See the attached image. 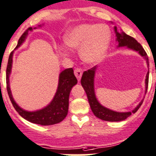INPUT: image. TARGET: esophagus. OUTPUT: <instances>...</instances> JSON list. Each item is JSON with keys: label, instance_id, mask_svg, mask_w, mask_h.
I'll use <instances>...</instances> for the list:
<instances>
[{"label": "esophagus", "instance_id": "34e87169", "mask_svg": "<svg viewBox=\"0 0 156 156\" xmlns=\"http://www.w3.org/2000/svg\"><path fill=\"white\" fill-rule=\"evenodd\" d=\"M75 75L76 76L77 79L79 81L81 78V75H82V70L80 68H75Z\"/></svg>", "mask_w": 156, "mask_h": 156}]
</instances>
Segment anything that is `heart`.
Listing matches in <instances>:
<instances>
[{"mask_svg": "<svg viewBox=\"0 0 156 156\" xmlns=\"http://www.w3.org/2000/svg\"><path fill=\"white\" fill-rule=\"evenodd\" d=\"M66 45L80 50V56L85 62L95 64L102 61L111 41V32L106 26L97 24H81L71 29L65 36ZM61 52L68 55L65 48Z\"/></svg>", "mask_w": 156, "mask_h": 156, "instance_id": "b5f03b06", "label": "heart"}]
</instances>
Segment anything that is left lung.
Segmentation results:
<instances>
[{
    "label": "left lung",
    "instance_id": "left-lung-1",
    "mask_svg": "<svg viewBox=\"0 0 156 156\" xmlns=\"http://www.w3.org/2000/svg\"><path fill=\"white\" fill-rule=\"evenodd\" d=\"M114 30L116 36V41L118 42V47H127V48L138 52V54L141 57H144V59L146 60L147 65L148 67L149 66L148 57L147 56L146 52L144 51V48L142 47V46L135 39L128 36L126 33H123V32L121 33H119L117 32L116 26L114 27ZM96 69H97V66H95V67L92 68L91 69L88 70L86 71H84L81 79V84L84 89H85V93H86L87 97H88V102H89V105H90L91 109H92L94 115L96 117L102 120L117 122L124 120L128 116H130L131 113H135L137 111V109H139L140 106H141V104H142L143 99L141 101L139 104L133 109L132 111L125 112V113L113 111L111 109H107V108L102 106L98 102L97 99L95 97V90H94V78H95V74ZM148 76H149V70H148V73H147L146 78H145V94H146L147 89H148Z\"/></svg>",
    "mask_w": 156,
    "mask_h": 156
}]
</instances>
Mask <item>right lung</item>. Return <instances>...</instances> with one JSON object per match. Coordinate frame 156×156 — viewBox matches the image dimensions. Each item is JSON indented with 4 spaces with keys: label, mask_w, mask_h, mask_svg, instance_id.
I'll return each mask as SVG.
<instances>
[{
    "label": "right lung",
    "mask_w": 156,
    "mask_h": 156,
    "mask_svg": "<svg viewBox=\"0 0 156 156\" xmlns=\"http://www.w3.org/2000/svg\"><path fill=\"white\" fill-rule=\"evenodd\" d=\"M34 29H36V28H34ZM32 30H33L32 27H29L21 36L15 49L19 48L24 43L29 31ZM13 53L14 51H12L10 54L9 58H8V66H7L6 70V83L8 95H9L11 102H12L15 110L24 119H26V120L31 122V123H36V124H40V125L43 126L53 125V124H56V123H58L62 121L65 118L66 116L68 115L69 95L71 88L74 85H76L77 82H78L76 77L74 75L73 68H68V69L64 70L61 72V74L59 75V82L57 92H56L53 100L51 101V102L48 106H47L43 109L36 110L34 112L26 111V110H24L22 108L19 107L18 104L15 102L13 97H12L11 88H10L9 75L11 74V71H12Z\"/></svg>",
    "instance_id": "obj_1"
}]
</instances>
